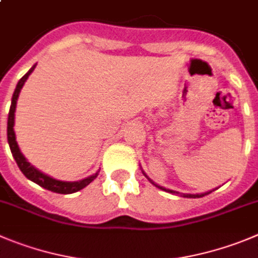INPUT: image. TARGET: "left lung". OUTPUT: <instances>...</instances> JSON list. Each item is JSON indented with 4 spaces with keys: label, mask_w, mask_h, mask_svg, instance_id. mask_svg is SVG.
<instances>
[{
    "label": "left lung",
    "mask_w": 258,
    "mask_h": 258,
    "mask_svg": "<svg viewBox=\"0 0 258 258\" xmlns=\"http://www.w3.org/2000/svg\"><path fill=\"white\" fill-rule=\"evenodd\" d=\"M143 173H144V175H145L146 178H148L149 180H150L151 183L154 184V186L155 187H158V188H160V189H163V191H165V192H169V194H173V195H180V196H183V197H188V199H200V197H204V196H206V195H209V194H211V192L213 191H215V189H213V191H208V192H205V194H196V195H192V194H179V192H177V191H172V189H168V188H164V187H162V186H158V184L156 183H154L153 180L150 179V178L148 177V175L145 174V172H144L143 170Z\"/></svg>",
    "instance_id": "left-lung-1"
}]
</instances>
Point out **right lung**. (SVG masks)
<instances>
[{"instance_id":"obj_1","label":"right lung","mask_w":258,"mask_h":258,"mask_svg":"<svg viewBox=\"0 0 258 258\" xmlns=\"http://www.w3.org/2000/svg\"><path fill=\"white\" fill-rule=\"evenodd\" d=\"M35 66H37V63L31 67V69L24 75L23 78L19 80L15 91H14L13 99H11V107H10L9 118H7V141H9L10 150H11V153H13V156L14 159H15L16 164H18V167L20 168L23 174L25 175L28 179H30L31 182L39 184V186L43 187V188L49 189V191L52 192H56V194H64V195L74 194V192L80 191V189H83L84 187L88 186L89 183H91V182L98 177L99 170H98L96 173H94L93 175H90V177H86L81 180H76V182H66V180L54 179V178L44 174V173L38 170L35 167H33V165L26 160L25 156L23 155V153H21L20 148H19L18 145V141H16V135H15V131H14V126H15L16 103H18L19 94H20L24 84H25V81L28 80L29 75L34 71Z\"/></svg>"}]
</instances>
